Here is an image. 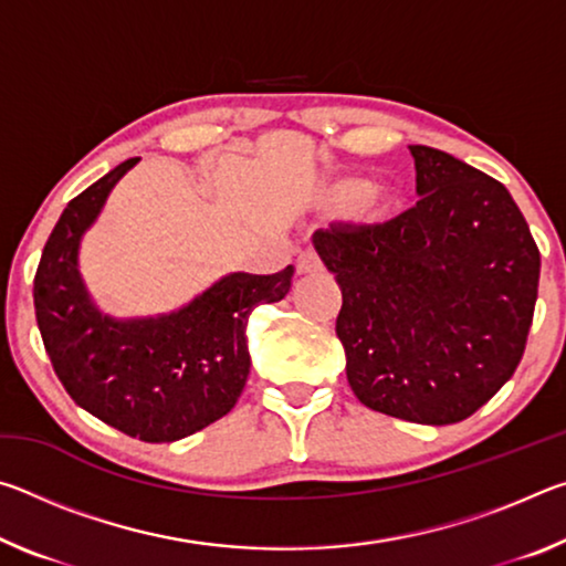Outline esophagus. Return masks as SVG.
<instances>
[{
    "mask_svg": "<svg viewBox=\"0 0 566 566\" xmlns=\"http://www.w3.org/2000/svg\"><path fill=\"white\" fill-rule=\"evenodd\" d=\"M324 264L319 260L317 252H312V249H306L300 256H296V272L300 274H314V272H322Z\"/></svg>",
    "mask_w": 566,
    "mask_h": 566,
    "instance_id": "1",
    "label": "esophagus"
}]
</instances>
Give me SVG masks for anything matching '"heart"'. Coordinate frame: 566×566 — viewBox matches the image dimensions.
Returning a JSON list of instances; mask_svg holds the SVG:
<instances>
[{
  "label": "heart",
  "mask_w": 566,
  "mask_h": 566,
  "mask_svg": "<svg viewBox=\"0 0 566 566\" xmlns=\"http://www.w3.org/2000/svg\"><path fill=\"white\" fill-rule=\"evenodd\" d=\"M342 197H347V199H357L359 197V187H344L342 189ZM361 207H371V199L367 197V199H361L359 202Z\"/></svg>",
  "instance_id": "obj_1"
}]
</instances>
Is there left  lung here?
I'll return each instance as SVG.
<instances>
[{
	"label": "left lung",
	"instance_id": "1",
	"mask_svg": "<svg viewBox=\"0 0 566 566\" xmlns=\"http://www.w3.org/2000/svg\"><path fill=\"white\" fill-rule=\"evenodd\" d=\"M419 202L387 222H332L314 247L342 286L337 337L364 407L454 424L520 364L539 249L502 181L411 145Z\"/></svg>",
	"mask_w": 566,
	"mask_h": 566
}]
</instances>
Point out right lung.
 I'll list each match as a JSON object with an SVG mask.
<instances>
[{"label":"right lung","instance_id":"right-lung-1","mask_svg":"<svg viewBox=\"0 0 566 566\" xmlns=\"http://www.w3.org/2000/svg\"><path fill=\"white\" fill-rule=\"evenodd\" d=\"M137 161H122L66 205L36 266L34 312L56 377L76 405L142 442H175L237 405L249 375L247 317L254 306L284 300L294 266L229 274L169 317H102L76 272V247Z\"/></svg>","mask_w":566,"mask_h":566}]
</instances>
